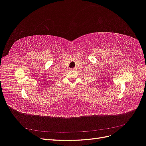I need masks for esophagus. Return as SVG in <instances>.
<instances>
[{"instance_id":"34e87169","label":"esophagus","mask_w":146,"mask_h":146,"mask_svg":"<svg viewBox=\"0 0 146 146\" xmlns=\"http://www.w3.org/2000/svg\"><path fill=\"white\" fill-rule=\"evenodd\" d=\"M71 70H75V68H73V69H71Z\"/></svg>"}]
</instances>
